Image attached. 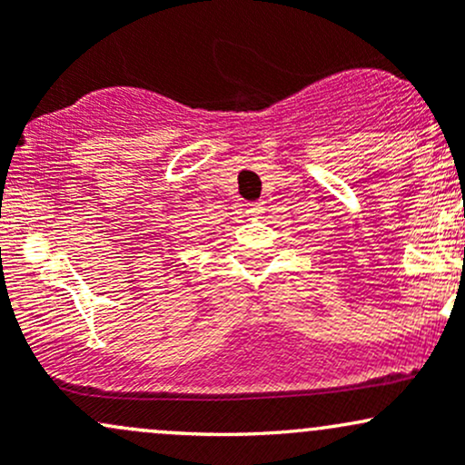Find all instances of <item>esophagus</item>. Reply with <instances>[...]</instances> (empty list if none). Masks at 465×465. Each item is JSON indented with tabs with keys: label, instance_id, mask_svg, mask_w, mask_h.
<instances>
[{
	"label": "esophagus",
	"instance_id": "1",
	"mask_svg": "<svg viewBox=\"0 0 465 465\" xmlns=\"http://www.w3.org/2000/svg\"><path fill=\"white\" fill-rule=\"evenodd\" d=\"M262 203L260 201H255V203H247V214L251 216V218H258L260 214H262Z\"/></svg>",
	"mask_w": 465,
	"mask_h": 465
}]
</instances>
